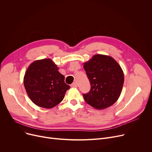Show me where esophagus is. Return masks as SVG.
Here are the masks:
<instances>
[{"label":"esophagus","mask_w":152,"mask_h":152,"mask_svg":"<svg viewBox=\"0 0 152 152\" xmlns=\"http://www.w3.org/2000/svg\"><path fill=\"white\" fill-rule=\"evenodd\" d=\"M71 86L72 87H74V88H76V87H77V84L76 82H75V83H73V84H71Z\"/></svg>","instance_id":"esophagus-1"}]
</instances>
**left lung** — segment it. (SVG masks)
<instances>
[{
  "label": "left lung",
  "instance_id": "8db88e82",
  "mask_svg": "<svg viewBox=\"0 0 152 152\" xmlns=\"http://www.w3.org/2000/svg\"><path fill=\"white\" fill-rule=\"evenodd\" d=\"M90 81V91L83 94L87 103L95 109L107 108L118 100L124 84V73L118 62L110 56L95 55L84 63Z\"/></svg>",
  "mask_w": 152,
  "mask_h": 152
}]
</instances>
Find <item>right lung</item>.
Listing matches in <instances>:
<instances>
[{
    "label": "right lung",
    "mask_w": 152,
    "mask_h": 152,
    "mask_svg": "<svg viewBox=\"0 0 152 152\" xmlns=\"http://www.w3.org/2000/svg\"><path fill=\"white\" fill-rule=\"evenodd\" d=\"M58 69L50 58L36 60L28 68L24 86L30 99L38 107L52 108L57 105L70 88Z\"/></svg>",
    "instance_id": "add662e5"
}]
</instances>
